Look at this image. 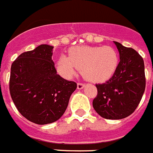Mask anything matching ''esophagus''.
Wrapping results in <instances>:
<instances>
[{
    "instance_id": "1",
    "label": "esophagus",
    "mask_w": 153,
    "mask_h": 153,
    "mask_svg": "<svg viewBox=\"0 0 153 153\" xmlns=\"http://www.w3.org/2000/svg\"><path fill=\"white\" fill-rule=\"evenodd\" d=\"M85 84L84 83H82V82H78V84H77V87H78V89H82L83 87H84Z\"/></svg>"
}]
</instances>
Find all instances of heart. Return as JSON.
<instances>
[{
  "instance_id": "b5f03b06",
  "label": "heart",
  "mask_w": 153,
  "mask_h": 153,
  "mask_svg": "<svg viewBox=\"0 0 153 153\" xmlns=\"http://www.w3.org/2000/svg\"><path fill=\"white\" fill-rule=\"evenodd\" d=\"M118 63V53L111 46L79 45L69 50L68 57L58 58L57 70L64 77L71 78L78 69L86 79L98 82L110 79Z\"/></svg>"
}]
</instances>
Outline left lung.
<instances>
[{"instance_id": "left-lung-1", "label": "left lung", "mask_w": 153, "mask_h": 153, "mask_svg": "<svg viewBox=\"0 0 153 153\" xmlns=\"http://www.w3.org/2000/svg\"><path fill=\"white\" fill-rule=\"evenodd\" d=\"M120 61L113 76L96 84L97 95L93 100L95 111L108 120H120L135 111L142 99L146 79L143 58L134 49L114 42Z\"/></svg>"}]
</instances>
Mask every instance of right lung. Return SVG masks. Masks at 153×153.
Segmentation results:
<instances>
[{
    "label": "right lung",
    "instance_id": "1",
    "mask_svg": "<svg viewBox=\"0 0 153 153\" xmlns=\"http://www.w3.org/2000/svg\"><path fill=\"white\" fill-rule=\"evenodd\" d=\"M53 46L41 45L20 54L11 66L9 91L16 108L28 120L47 124L61 118L77 83L57 74Z\"/></svg>",
    "mask_w": 153,
    "mask_h": 153
}]
</instances>
